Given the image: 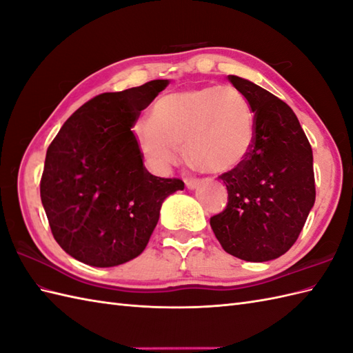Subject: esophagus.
I'll use <instances>...</instances> for the list:
<instances>
[{"label":"esophagus","instance_id":"34e87169","mask_svg":"<svg viewBox=\"0 0 353 353\" xmlns=\"http://www.w3.org/2000/svg\"><path fill=\"white\" fill-rule=\"evenodd\" d=\"M185 185H186L188 190H196V188L201 185V182H200V180H195V179H186Z\"/></svg>","mask_w":353,"mask_h":353}]
</instances>
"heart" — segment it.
Returning <instances> with one entry per match:
<instances>
[{"label":"heart","mask_w":353,"mask_h":353,"mask_svg":"<svg viewBox=\"0 0 353 353\" xmlns=\"http://www.w3.org/2000/svg\"><path fill=\"white\" fill-rule=\"evenodd\" d=\"M132 132L143 158L157 173L180 161L201 173L225 174L247 161L256 139L250 101L230 85H199L161 97L152 121H137Z\"/></svg>","instance_id":"1"}]
</instances>
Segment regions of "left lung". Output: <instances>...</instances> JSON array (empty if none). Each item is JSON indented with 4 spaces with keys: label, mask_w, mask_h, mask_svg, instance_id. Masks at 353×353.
<instances>
[{
    "label": "left lung",
    "mask_w": 353,
    "mask_h": 353,
    "mask_svg": "<svg viewBox=\"0 0 353 353\" xmlns=\"http://www.w3.org/2000/svg\"><path fill=\"white\" fill-rule=\"evenodd\" d=\"M227 79L251 103L256 139L247 161L219 177L228 203L210 227L225 252L269 261L292 248L314 206L313 150L288 103L248 79Z\"/></svg>",
    "instance_id": "left-lung-1"
}]
</instances>
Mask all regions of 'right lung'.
<instances>
[{"label":"right lung","mask_w":353,"mask_h":353,"mask_svg":"<svg viewBox=\"0 0 353 353\" xmlns=\"http://www.w3.org/2000/svg\"><path fill=\"white\" fill-rule=\"evenodd\" d=\"M168 84L154 79L93 97L48 147L40 199L57 243L73 259L111 268L138 257L163 200L185 188L147 171L130 130Z\"/></svg>","instance_id":"1"}]
</instances>
